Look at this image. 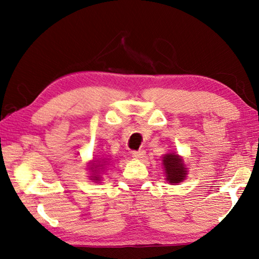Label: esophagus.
I'll list each match as a JSON object with an SVG mask.
<instances>
[{
    "mask_svg": "<svg viewBox=\"0 0 259 259\" xmlns=\"http://www.w3.org/2000/svg\"><path fill=\"white\" fill-rule=\"evenodd\" d=\"M144 156H145L144 151H133V157H135V159H143Z\"/></svg>",
    "mask_w": 259,
    "mask_h": 259,
    "instance_id": "34e87169",
    "label": "esophagus"
}]
</instances>
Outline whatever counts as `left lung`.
Instances as JSON below:
<instances>
[{"label": "left lung", "instance_id": "8db88e82", "mask_svg": "<svg viewBox=\"0 0 259 259\" xmlns=\"http://www.w3.org/2000/svg\"><path fill=\"white\" fill-rule=\"evenodd\" d=\"M163 165L165 170L166 181L170 184H178L183 182L186 177V168L184 161L178 154H166L163 157Z\"/></svg>", "mask_w": 259, "mask_h": 259}]
</instances>
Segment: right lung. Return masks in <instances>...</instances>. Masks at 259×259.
Returning a JSON list of instances; mask_svg holds the SVG:
<instances>
[{"mask_svg": "<svg viewBox=\"0 0 259 259\" xmlns=\"http://www.w3.org/2000/svg\"><path fill=\"white\" fill-rule=\"evenodd\" d=\"M98 163H99V164L93 163V164H91V166H90V169L93 170V172H94V176H91V177H93V178H91V179H93V181H100V178H99V170L105 168V164H106V161H105V159H104L103 162H102V161H98ZM98 166H101L99 169H98ZM96 168H97L98 170H96Z\"/></svg>", "mask_w": 259, "mask_h": 259, "instance_id": "obj_1", "label": "right lung"}]
</instances>
